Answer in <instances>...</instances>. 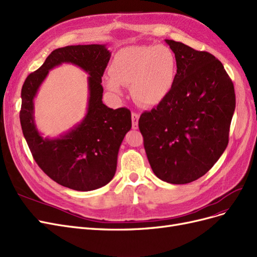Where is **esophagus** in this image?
<instances>
[{"label":"esophagus","instance_id":"34e87169","mask_svg":"<svg viewBox=\"0 0 257 257\" xmlns=\"http://www.w3.org/2000/svg\"><path fill=\"white\" fill-rule=\"evenodd\" d=\"M139 114L137 113H132L131 114V119H132V128L138 129L139 128Z\"/></svg>","mask_w":257,"mask_h":257}]
</instances>
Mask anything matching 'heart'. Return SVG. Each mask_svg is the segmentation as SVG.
I'll return each mask as SVG.
<instances>
[{"mask_svg": "<svg viewBox=\"0 0 257 257\" xmlns=\"http://www.w3.org/2000/svg\"><path fill=\"white\" fill-rule=\"evenodd\" d=\"M105 87L114 93L130 85V94L141 106L153 107L165 100L176 79V57L163 45L122 48L110 65Z\"/></svg>", "mask_w": 257, "mask_h": 257, "instance_id": "heart-1", "label": "heart"}]
</instances>
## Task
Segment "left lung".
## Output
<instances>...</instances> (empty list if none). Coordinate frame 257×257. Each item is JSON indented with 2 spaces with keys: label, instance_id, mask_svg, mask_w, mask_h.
Segmentation results:
<instances>
[{
  "label": "left lung",
  "instance_id": "left-lung-1",
  "mask_svg": "<svg viewBox=\"0 0 257 257\" xmlns=\"http://www.w3.org/2000/svg\"><path fill=\"white\" fill-rule=\"evenodd\" d=\"M176 79L165 100L142 113L139 128L155 175L184 185L202 177L224 153L235 111L233 82L212 54L165 39Z\"/></svg>",
  "mask_w": 257,
  "mask_h": 257
}]
</instances>
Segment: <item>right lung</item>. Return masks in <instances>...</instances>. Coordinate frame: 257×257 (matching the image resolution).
<instances>
[{
  "label": "right lung",
  "instance_id": "right-lung-1",
  "mask_svg": "<svg viewBox=\"0 0 257 257\" xmlns=\"http://www.w3.org/2000/svg\"><path fill=\"white\" fill-rule=\"evenodd\" d=\"M110 57L105 45L59 48L29 74L21 89V128L36 163L55 183L77 191H92L110 183L119 147L131 129L128 109L113 110L102 102L101 77ZM62 63L78 65L89 73L87 114L65 134L45 138L35 122L34 99L48 71Z\"/></svg>",
  "mask_w": 257,
  "mask_h": 257
}]
</instances>
